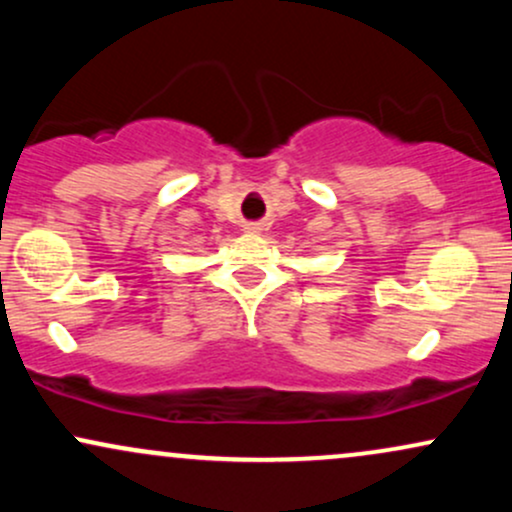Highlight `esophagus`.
<instances>
[{"label":"esophagus","instance_id":"obj_1","mask_svg":"<svg viewBox=\"0 0 512 512\" xmlns=\"http://www.w3.org/2000/svg\"><path fill=\"white\" fill-rule=\"evenodd\" d=\"M245 231L248 233H262L260 223H245Z\"/></svg>","mask_w":512,"mask_h":512}]
</instances>
